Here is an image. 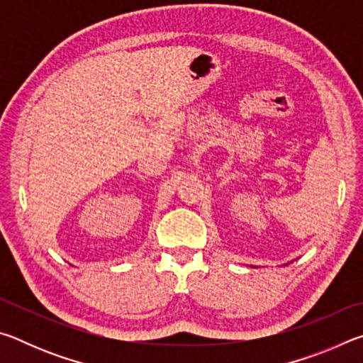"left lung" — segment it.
Returning a JSON list of instances; mask_svg holds the SVG:
<instances>
[{
	"label": "left lung",
	"instance_id": "1",
	"mask_svg": "<svg viewBox=\"0 0 363 363\" xmlns=\"http://www.w3.org/2000/svg\"><path fill=\"white\" fill-rule=\"evenodd\" d=\"M285 266H288V264H285Z\"/></svg>",
	"mask_w": 363,
	"mask_h": 363
}]
</instances>
